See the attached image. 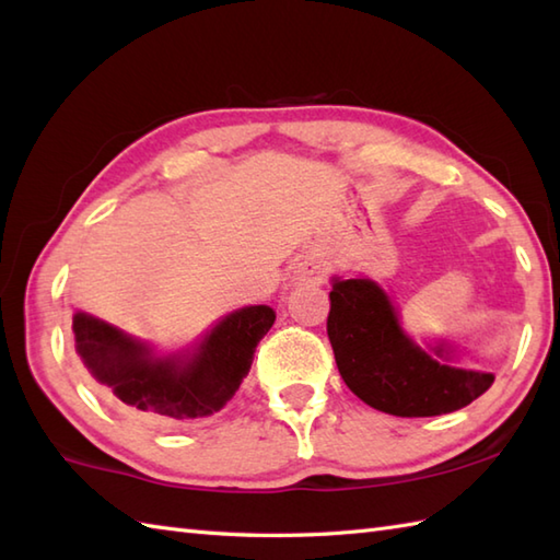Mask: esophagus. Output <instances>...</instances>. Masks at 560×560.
Instances as JSON below:
<instances>
[{"label": "esophagus", "instance_id": "34e87169", "mask_svg": "<svg viewBox=\"0 0 560 560\" xmlns=\"http://www.w3.org/2000/svg\"><path fill=\"white\" fill-rule=\"evenodd\" d=\"M327 271H329L327 265H323V261H319V259H305V261H301V265H299V277L303 281H313V283L325 281Z\"/></svg>", "mask_w": 560, "mask_h": 560}]
</instances>
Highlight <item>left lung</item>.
Here are the masks:
<instances>
[{
    "label": "left lung",
    "instance_id": "8db88e82",
    "mask_svg": "<svg viewBox=\"0 0 560 560\" xmlns=\"http://www.w3.org/2000/svg\"><path fill=\"white\" fill-rule=\"evenodd\" d=\"M329 301L327 335L339 373L373 409L409 419L440 416L467 407L493 385L491 373L440 363L416 347L377 283L335 279Z\"/></svg>",
    "mask_w": 560,
    "mask_h": 560
}]
</instances>
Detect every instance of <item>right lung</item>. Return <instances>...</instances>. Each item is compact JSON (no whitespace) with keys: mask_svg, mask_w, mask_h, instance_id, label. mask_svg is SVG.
Segmentation results:
<instances>
[{"mask_svg":"<svg viewBox=\"0 0 560 560\" xmlns=\"http://www.w3.org/2000/svg\"><path fill=\"white\" fill-rule=\"evenodd\" d=\"M273 317L269 305L231 313L187 361L151 359L144 343L86 313L74 315L71 329L79 359L101 389L144 419L189 423L235 395Z\"/></svg>","mask_w":560,"mask_h":560,"instance_id":"right-lung-1","label":"right lung"}]
</instances>
